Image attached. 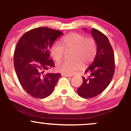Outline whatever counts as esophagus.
Returning <instances> with one entry per match:
<instances>
[{
    "mask_svg": "<svg viewBox=\"0 0 131 131\" xmlns=\"http://www.w3.org/2000/svg\"><path fill=\"white\" fill-rule=\"evenodd\" d=\"M61 75L63 76H65V77H71V75H69V74H61Z\"/></svg>",
    "mask_w": 131,
    "mask_h": 131,
    "instance_id": "34e87169",
    "label": "esophagus"
}]
</instances>
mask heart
Returning a JSON list of instances; mask_svg holds the SVG:
<instances>
[{
	"mask_svg": "<svg viewBox=\"0 0 131 131\" xmlns=\"http://www.w3.org/2000/svg\"><path fill=\"white\" fill-rule=\"evenodd\" d=\"M63 46L59 42H55L50 47V53L55 60H60L66 50H73L71 61L64 60L57 64L58 71L72 74L84 66L90 64L95 58L97 52V42L93 38H87L84 34L73 32L62 38Z\"/></svg>",
	"mask_w": 131,
	"mask_h": 131,
	"instance_id": "1",
	"label": "heart"
}]
</instances>
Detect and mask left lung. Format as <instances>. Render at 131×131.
<instances>
[{
  "label": "left lung",
  "mask_w": 131,
  "mask_h": 131,
  "mask_svg": "<svg viewBox=\"0 0 131 131\" xmlns=\"http://www.w3.org/2000/svg\"><path fill=\"white\" fill-rule=\"evenodd\" d=\"M91 34L97 45L95 58L85 71L86 77L78 89V94L84 99L98 95L108 87L115 73V56L112 47L104 34L93 28Z\"/></svg>",
  "instance_id": "left-lung-1"
}]
</instances>
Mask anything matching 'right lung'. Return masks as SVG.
<instances>
[{
    "mask_svg": "<svg viewBox=\"0 0 131 131\" xmlns=\"http://www.w3.org/2000/svg\"><path fill=\"white\" fill-rule=\"evenodd\" d=\"M63 34L60 31L40 27L28 31L20 37L14 53V67L18 79L28 94L44 99L53 92L60 73H47L53 67L49 49Z\"/></svg>",
    "mask_w": 131,
    "mask_h": 131,
    "instance_id": "add662e5",
    "label": "right lung"
}]
</instances>
